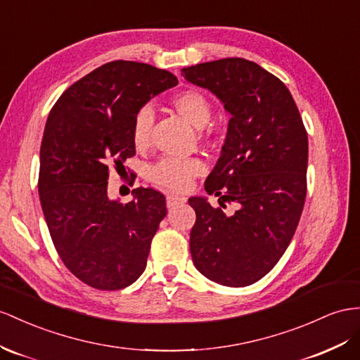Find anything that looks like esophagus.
<instances>
[{
	"label": "esophagus",
	"mask_w": 360,
	"mask_h": 360,
	"mask_svg": "<svg viewBox=\"0 0 360 360\" xmlns=\"http://www.w3.org/2000/svg\"><path fill=\"white\" fill-rule=\"evenodd\" d=\"M182 202H186V198H182L179 195H167V198H165V204H167L169 208L176 207L182 204Z\"/></svg>",
	"instance_id": "esophagus-1"
}]
</instances>
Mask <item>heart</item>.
Instances as JSON below:
<instances>
[{"label": "heart", "mask_w": 360, "mask_h": 360, "mask_svg": "<svg viewBox=\"0 0 360 360\" xmlns=\"http://www.w3.org/2000/svg\"><path fill=\"white\" fill-rule=\"evenodd\" d=\"M172 108L195 127H204L211 117V105L204 92L195 88H186L176 92L170 98ZM153 126V112L149 106H143L135 112L132 120V143L136 149H144L150 143V134ZM200 138L210 141L205 134ZM204 172V162L198 158H162L147 169V181L153 186L169 190H186L193 178Z\"/></svg>", "instance_id": "b5f03b06"}]
</instances>
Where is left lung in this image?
Listing matches in <instances>:
<instances>
[{
    "instance_id": "8db88e82",
    "label": "left lung",
    "mask_w": 360,
    "mask_h": 360,
    "mask_svg": "<svg viewBox=\"0 0 360 360\" xmlns=\"http://www.w3.org/2000/svg\"><path fill=\"white\" fill-rule=\"evenodd\" d=\"M181 72L231 114L205 190L220 196V207L238 204L226 216L205 199H188L196 211L193 263L211 281L243 288L278 263L297 231L307 195V131L289 89L255 62L226 58Z\"/></svg>"
}]
</instances>
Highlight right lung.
I'll return each instance as SVG.
<instances>
[{"instance_id": "obj_1", "label": "right lung", "mask_w": 360, "mask_h": 360, "mask_svg": "<svg viewBox=\"0 0 360 360\" xmlns=\"http://www.w3.org/2000/svg\"><path fill=\"white\" fill-rule=\"evenodd\" d=\"M174 85L170 71L112 60L63 91L50 110L41 144V205L60 260L91 288L120 290L146 269L152 238L167 214L165 198L138 187L135 200H110L109 167H124L135 155L136 110Z\"/></svg>"}]
</instances>
